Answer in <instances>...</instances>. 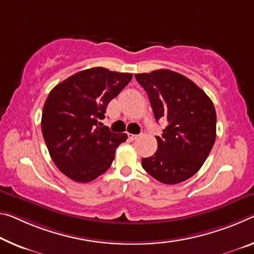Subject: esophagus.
I'll list each match as a JSON object with an SVG mask.
<instances>
[{"instance_id":"1","label":"esophagus","mask_w":254,"mask_h":254,"mask_svg":"<svg viewBox=\"0 0 254 254\" xmlns=\"http://www.w3.org/2000/svg\"><path fill=\"white\" fill-rule=\"evenodd\" d=\"M127 136H128V139H130V140H136V139H139L140 136H141V134H132V133H128Z\"/></svg>"}]
</instances>
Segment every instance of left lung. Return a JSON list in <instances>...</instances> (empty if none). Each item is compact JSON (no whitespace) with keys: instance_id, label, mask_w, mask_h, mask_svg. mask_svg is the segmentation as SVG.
<instances>
[{"instance_id":"obj_1","label":"left lung","mask_w":254,"mask_h":254,"mask_svg":"<svg viewBox=\"0 0 254 254\" xmlns=\"http://www.w3.org/2000/svg\"><path fill=\"white\" fill-rule=\"evenodd\" d=\"M147 91L155 119L168 126L156 136L157 151L142 158L143 170L164 184H178L198 172L216 139V111L201 88L178 72L162 69L138 73Z\"/></svg>"}]
</instances>
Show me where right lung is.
Instances as JSON below:
<instances>
[{
    "label": "right lung",
    "mask_w": 254,
    "mask_h": 254,
    "mask_svg": "<svg viewBox=\"0 0 254 254\" xmlns=\"http://www.w3.org/2000/svg\"><path fill=\"white\" fill-rule=\"evenodd\" d=\"M131 79V73L92 67L51 90L43 108V136L56 167L72 181L87 183L105 173L127 139L99 121Z\"/></svg>",
    "instance_id": "1"
}]
</instances>
